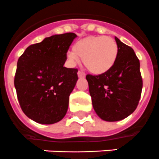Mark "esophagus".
<instances>
[{
	"label": "esophagus",
	"instance_id": "1",
	"mask_svg": "<svg viewBox=\"0 0 159 159\" xmlns=\"http://www.w3.org/2000/svg\"><path fill=\"white\" fill-rule=\"evenodd\" d=\"M78 76L80 77V78H84V77H85V74L84 73L83 71H81V70H79Z\"/></svg>",
	"mask_w": 159,
	"mask_h": 159
}]
</instances>
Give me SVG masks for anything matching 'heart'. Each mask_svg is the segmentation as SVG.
Segmentation results:
<instances>
[{"instance_id": "obj_1", "label": "heart", "mask_w": 159, "mask_h": 159, "mask_svg": "<svg viewBox=\"0 0 159 159\" xmlns=\"http://www.w3.org/2000/svg\"><path fill=\"white\" fill-rule=\"evenodd\" d=\"M118 55V46L112 38L107 36H89L74 44L73 51L68 53L71 62L83 58V63L95 75L107 73L113 67Z\"/></svg>"}]
</instances>
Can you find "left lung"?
Instances as JSON below:
<instances>
[{"label":"left lung","mask_w":159,"mask_h":159,"mask_svg":"<svg viewBox=\"0 0 159 159\" xmlns=\"http://www.w3.org/2000/svg\"><path fill=\"white\" fill-rule=\"evenodd\" d=\"M118 55L115 65L102 75H87L93 107L100 118L117 121L136 109L141 96L143 80L139 61L134 50L115 37Z\"/></svg>","instance_id":"obj_1"}]
</instances>
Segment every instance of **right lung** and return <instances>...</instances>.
Masks as SVG:
<instances>
[{
    "label": "right lung",
    "mask_w": 159,
    "mask_h": 159,
    "mask_svg": "<svg viewBox=\"0 0 159 159\" xmlns=\"http://www.w3.org/2000/svg\"><path fill=\"white\" fill-rule=\"evenodd\" d=\"M74 33L53 35L26 48L17 62L15 87L20 107L40 124H54L66 114L78 69L66 68Z\"/></svg>",
    "instance_id": "obj_1"
}]
</instances>
